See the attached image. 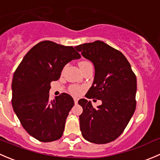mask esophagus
I'll return each instance as SVG.
<instances>
[{
	"instance_id": "1",
	"label": "esophagus",
	"mask_w": 160,
	"mask_h": 160,
	"mask_svg": "<svg viewBox=\"0 0 160 160\" xmlns=\"http://www.w3.org/2000/svg\"><path fill=\"white\" fill-rule=\"evenodd\" d=\"M73 100H74V103L75 104H77V102H78V98H73Z\"/></svg>"
}]
</instances>
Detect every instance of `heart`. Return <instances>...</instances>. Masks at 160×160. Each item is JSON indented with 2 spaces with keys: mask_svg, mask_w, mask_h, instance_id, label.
<instances>
[{
  "mask_svg": "<svg viewBox=\"0 0 160 160\" xmlns=\"http://www.w3.org/2000/svg\"><path fill=\"white\" fill-rule=\"evenodd\" d=\"M88 63H90V62H88V61H81V62H80V63H79V66H80V67H82V66H84ZM71 92H72V93L77 94V93H80V92H81V88H79V87L77 86H72V88H71Z\"/></svg>",
  "mask_w": 160,
  "mask_h": 160,
  "instance_id": "heart-1",
  "label": "heart"
}]
</instances>
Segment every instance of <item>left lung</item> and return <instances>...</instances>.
<instances>
[{
	"mask_svg": "<svg viewBox=\"0 0 160 160\" xmlns=\"http://www.w3.org/2000/svg\"><path fill=\"white\" fill-rule=\"evenodd\" d=\"M75 49L94 66V78L85 95L101 100L96 108L91 101L79 100L83 108L80 128L87 141L106 144L123 132L136 107V77L125 56L101 41L84 43Z\"/></svg>",
	"mask_w": 160,
	"mask_h": 160,
	"instance_id": "8db88e82",
	"label": "left lung"
}]
</instances>
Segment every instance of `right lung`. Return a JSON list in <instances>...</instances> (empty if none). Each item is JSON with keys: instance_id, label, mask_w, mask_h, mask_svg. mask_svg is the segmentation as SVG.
I'll list each match as a JSON object with an SVG mask.
<instances>
[{"instance_id": "1", "label": "right lung", "mask_w": 160, "mask_h": 160, "mask_svg": "<svg viewBox=\"0 0 160 160\" xmlns=\"http://www.w3.org/2000/svg\"><path fill=\"white\" fill-rule=\"evenodd\" d=\"M80 57L72 46L42 41L28 52L14 72L13 109L25 131L38 141L62 137L74 101L66 93L49 101L50 83L59 80L66 64Z\"/></svg>"}]
</instances>
